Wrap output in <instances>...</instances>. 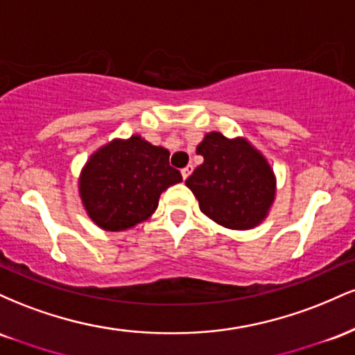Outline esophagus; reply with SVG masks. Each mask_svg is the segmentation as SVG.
<instances>
[{
    "instance_id": "34e87169",
    "label": "esophagus",
    "mask_w": 355,
    "mask_h": 355,
    "mask_svg": "<svg viewBox=\"0 0 355 355\" xmlns=\"http://www.w3.org/2000/svg\"><path fill=\"white\" fill-rule=\"evenodd\" d=\"M191 172H193V166H191V165H187L185 168H182V177H183V180H187V178L190 177Z\"/></svg>"
}]
</instances>
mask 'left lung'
Listing matches in <instances>:
<instances>
[{
  "label": "left lung",
  "mask_w": 355,
  "mask_h": 355,
  "mask_svg": "<svg viewBox=\"0 0 355 355\" xmlns=\"http://www.w3.org/2000/svg\"><path fill=\"white\" fill-rule=\"evenodd\" d=\"M203 164L185 180L202 214L232 230H250L267 218L277 180L267 158L247 138L210 132L197 146Z\"/></svg>",
  "instance_id": "obj_1"
}]
</instances>
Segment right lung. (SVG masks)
I'll return each mask as SVG.
<instances>
[{
    "instance_id": "obj_1",
    "label": "right lung",
    "mask_w": 355,
    "mask_h": 355,
    "mask_svg": "<svg viewBox=\"0 0 355 355\" xmlns=\"http://www.w3.org/2000/svg\"><path fill=\"white\" fill-rule=\"evenodd\" d=\"M168 157V150L140 135L115 138L92 153L81 168L78 191L95 225L120 232L152 217L162 191L182 182Z\"/></svg>"
}]
</instances>
